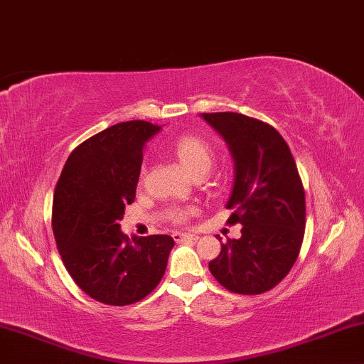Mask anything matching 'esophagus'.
I'll use <instances>...</instances> for the list:
<instances>
[{
  "label": "esophagus",
  "instance_id": "esophagus-1",
  "mask_svg": "<svg viewBox=\"0 0 364 364\" xmlns=\"http://www.w3.org/2000/svg\"><path fill=\"white\" fill-rule=\"evenodd\" d=\"M173 238L176 242H196L200 237L195 235V233H179V232H176L173 235Z\"/></svg>",
  "mask_w": 364,
  "mask_h": 364
}]
</instances>
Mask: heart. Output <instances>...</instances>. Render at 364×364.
Here are the masks:
<instances>
[{
	"instance_id": "heart-1",
	"label": "heart",
	"mask_w": 364,
	"mask_h": 364,
	"mask_svg": "<svg viewBox=\"0 0 364 364\" xmlns=\"http://www.w3.org/2000/svg\"><path fill=\"white\" fill-rule=\"evenodd\" d=\"M171 149L176 156L183 168L186 169L191 176H205L215 163V151L205 139L198 136H181L171 144ZM195 210H171L169 218L174 223H183L190 218Z\"/></svg>"
}]
</instances>
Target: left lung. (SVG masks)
<instances>
[{
	"mask_svg": "<svg viewBox=\"0 0 364 364\" xmlns=\"http://www.w3.org/2000/svg\"><path fill=\"white\" fill-rule=\"evenodd\" d=\"M201 117L227 141L235 179L227 223L242 237L222 243L208 267L230 292L254 296L274 289L296 264L306 228V193L296 161L277 129L238 112Z\"/></svg>",
	"mask_w": 364,
	"mask_h": 364,
	"instance_id": "1",
	"label": "left lung"
}]
</instances>
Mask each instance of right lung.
<instances>
[{"instance_id":"1","label":"right lung","mask_w":364,"mask_h":364,"mask_svg":"<svg viewBox=\"0 0 364 364\" xmlns=\"http://www.w3.org/2000/svg\"><path fill=\"white\" fill-rule=\"evenodd\" d=\"M127 121L89 137L72 151L53 193L52 228L67 272L87 296L107 306L144 299L163 279L174 240L121 232L136 198L144 144L159 131Z\"/></svg>"}]
</instances>
